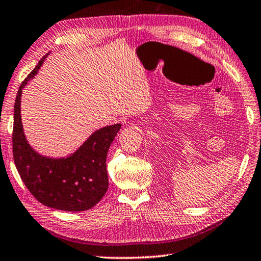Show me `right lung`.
I'll return each mask as SVG.
<instances>
[{
  "instance_id": "1",
  "label": "right lung",
  "mask_w": 261,
  "mask_h": 261,
  "mask_svg": "<svg viewBox=\"0 0 261 261\" xmlns=\"http://www.w3.org/2000/svg\"><path fill=\"white\" fill-rule=\"evenodd\" d=\"M48 55V53H47ZM20 85L14 108L12 153L20 179L40 203L64 212H84L97 203L108 189L107 153L121 124L105 126L66 158L40 155L30 146L23 132L20 96L28 81L38 73L45 58Z\"/></svg>"
}]
</instances>
